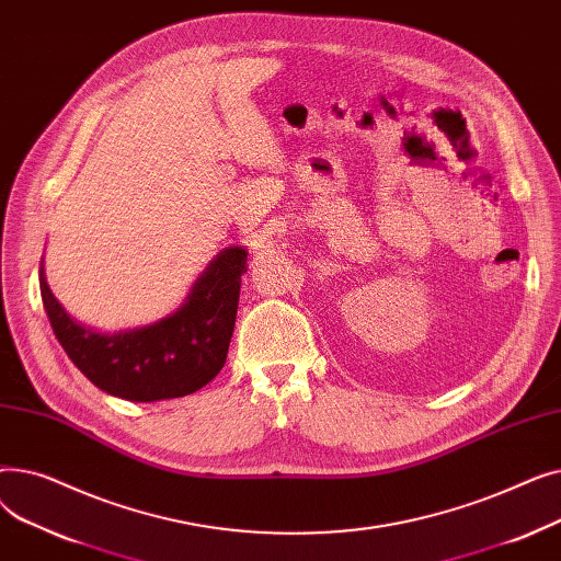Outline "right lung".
I'll use <instances>...</instances> for the list:
<instances>
[{
	"label": "right lung",
	"mask_w": 561,
	"mask_h": 561,
	"mask_svg": "<svg viewBox=\"0 0 561 561\" xmlns=\"http://www.w3.org/2000/svg\"><path fill=\"white\" fill-rule=\"evenodd\" d=\"M248 252L227 248L206 265L182 307L152 325L102 334L77 322L41 273L51 330L72 364L115 398L157 402L199 391L220 373L233 334Z\"/></svg>",
	"instance_id": "add662e5"
}]
</instances>
